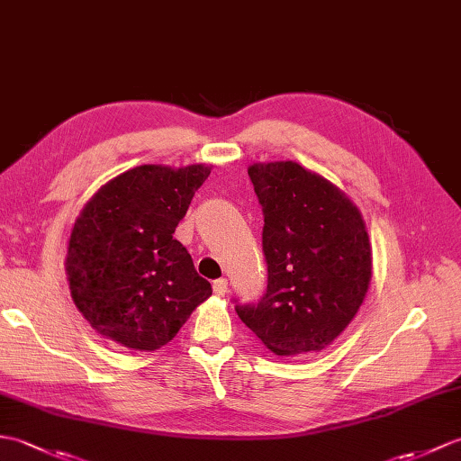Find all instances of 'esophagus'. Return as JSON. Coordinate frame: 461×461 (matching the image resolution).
Masks as SVG:
<instances>
[{
  "label": "esophagus",
  "instance_id": "obj_1",
  "mask_svg": "<svg viewBox=\"0 0 461 461\" xmlns=\"http://www.w3.org/2000/svg\"><path fill=\"white\" fill-rule=\"evenodd\" d=\"M212 288H213V294H216V296H226L228 294V281L226 279L213 281Z\"/></svg>",
  "mask_w": 461,
  "mask_h": 461
}]
</instances>
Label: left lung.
Instances as JSON below:
<instances>
[{
	"label": "left lung",
	"mask_w": 461,
	"mask_h": 461,
	"mask_svg": "<svg viewBox=\"0 0 461 461\" xmlns=\"http://www.w3.org/2000/svg\"><path fill=\"white\" fill-rule=\"evenodd\" d=\"M248 173L265 218L267 291L235 312L276 356L324 349L369 288L366 221L338 186L293 160L255 163Z\"/></svg>",
	"instance_id": "left-lung-1"
}]
</instances>
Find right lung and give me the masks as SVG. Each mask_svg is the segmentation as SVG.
I'll return each mask as SVG.
<instances>
[{
    "instance_id": "obj_1",
    "label": "right lung",
    "mask_w": 461,
    "mask_h": 461,
    "mask_svg": "<svg viewBox=\"0 0 461 461\" xmlns=\"http://www.w3.org/2000/svg\"><path fill=\"white\" fill-rule=\"evenodd\" d=\"M210 170L141 165L86 202L70 233L67 276L74 304L104 338L155 351L212 294L173 238Z\"/></svg>"
}]
</instances>
